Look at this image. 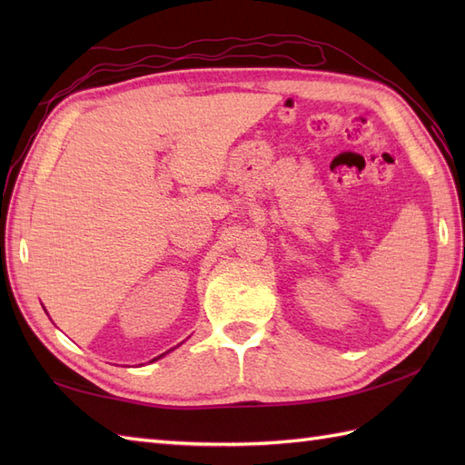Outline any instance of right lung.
Segmentation results:
<instances>
[{"label": "right lung", "instance_id": "add662e5", "mask_svg": "<svg viewBox=\"0 0 465 465\" xmlns=\"http://www.w3.org/2000/svg\"><path fill=\"white\" fill-rule=\"evenodd\" d=\"M175 348H177V345H175ZM175 348H172V350H175ZM172 350H170V351H172ZM170 351H165V353H170ZM165 353H162V355H157V358H153L152 361H157V360H160V358H163V355H165ZM152 361H150V363H152Z\"/></svg>", "mask_w": 465, "mask_h": 465}]
</instances>
